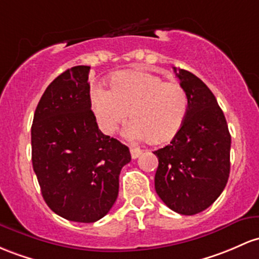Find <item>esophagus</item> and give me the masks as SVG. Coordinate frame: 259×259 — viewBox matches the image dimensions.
<instances>
[{"instance_id": "esophagus-1", "label": "esophagus", "mask_w": 259, "mask_h": 259, "mask_svg": "<svg viewBox=\"0 0 259 259\" xmlns=\"http://www.w3.org/2000/svg\"><path fill=\"white\" fill-rule=\"evenodd\" d=\"M130 153H132V158H138L139 156L141 155V153H143V151H141L140 149H136V147H132V149H130Z\"/></svg>"}]
</instances>
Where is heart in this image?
Here are the masks:
<instances>
[{
    "label": "heart",
    "instance_id": "obj_1",
    "mask_svg": "<svg viewBox=\"0 0 259 259\" xmlns=\"http://www.w3.org/2000/svg\"><path fill=\"white\" fill-rule=\"evenodd\" d=\"M91 107L102 132L114 134L129 114L125 135L151 144H166L181 132L189 109L187 91L177 81L143 70L112 76L109 90L93 87Z\"/></svg>",
    "mask_w": 259,
    "mask_h": 259
}]
</instances>
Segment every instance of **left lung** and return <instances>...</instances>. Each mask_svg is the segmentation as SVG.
Instances as JSON below:
<instances>
[{"label": "left lung", "mask_w": 259, "mask_h": 259, "mask_svg": "<svg viewBox=\"0 0 259 259\" xmlns=\"http://www.w3.org/2000/svg\"><path fill=\"white\" fill-rule=\"evenodd\" d=\"M187 91L189 109L171 144L155 151L157 195L173 211L194 215L209 208L230 175L231 135L225 115L208 86L192 72L176 69Z\"/></svg>", "instance_id": "8db88e82"}]
</instances>
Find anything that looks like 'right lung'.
I'll list each match as a JSON object with an SVG mask.
<instances>
[{"instance_id":"right-lung-1","label":"right lung","mask_w":259,"mask_h":259,"mask_svg":"<svg viewBox=\"0 0 259 259\" xmlns=\"http://www.w3.org/2000/svg\"><path fill=\"white\" fill-rule=\"evenodd\" d=\"M90 66L58 76L41 96L32 125V162L42 198L61 218L95 223L118 198L130 151L98 129L91 110Z\"/></svg>"}]
</instances>
